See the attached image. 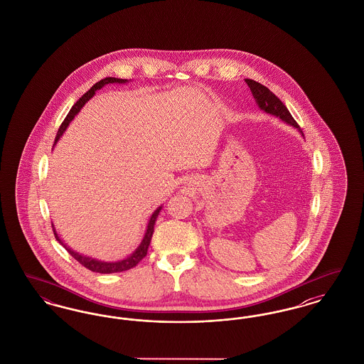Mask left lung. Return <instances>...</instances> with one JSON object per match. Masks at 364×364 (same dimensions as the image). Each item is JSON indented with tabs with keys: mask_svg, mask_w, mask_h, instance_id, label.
Wrapping results in <instances>:
<instances>
[{
	"mask_svg": "<svg viewBox=\"0 0 364 364\" xmlns=\"http://www.w3.org/2000/svg\"><path fill=\"white\" fill-rule=\"evenodd\" d=\"M245 83L250 87L251 92L255 98V102L259 106L260 110L276 116L279 120L292 125L300 131L297 122H294V119L292 117V114L289 113V110L287 109V106L282 104L267 87L262 86L260 83L255 82V80H251V79H245ZM300 134L303 135L301 131H300Z\"/></svg>",
	"mask_w": 364,
	"mask_h": 364,
	"instance_id": "1",
	"label": "left lung"
}]
</instances>
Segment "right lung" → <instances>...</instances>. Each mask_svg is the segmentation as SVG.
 I'll return each instance as SVG.
<instances>
[{
	"instance_id": "obj_1",
	"label": "right lung",
	"mask_w": 364,
	"mask_h": 364,
	"mask_svg": "<svg viewBox=\"0 0 364 364\" xmlns=\"http://www.w3.org/2000/svg\"><path fill=\"white\" fill-rule=\"evenodd\" d=\"M127 82H128L127 79L105 77V79L100 80L98 83H95L94 86L91 87V88L87 91L86 94H85V95H83V97H82L76 104L72 106L70 113L67 114L65 120L63 122L61 127H60V129H58V132H57V136H55V140H54V144L58 141V139L63 136V134L65 132V129H67V127L70 125V122L75 119V116L80 112V109L86 105L87 101H90V100L94 97L95 91L101 90L102 87L106 86V85H110V83H112V85H113V83L124 85V83H127ZM161 208H162V206H159V208H156V211L153 213V215L150 217V221H149V224H147V229H146L144 237H143L141 242L139 244L138 248H136V250H135L129 257H127L125 259L116 260V262H104V260L94 259V258H91V257H86V255H83V254H79V252H76V251L70 250V247H67V244H64V242H63V240L60 239V236L57 235V232H55V229H54V225L52 224L53 232H54V236H55L57 242H60V244H61V245H63V247L70 252V255H72L75 259L77 260L80 264H83V266H85L86 269H88V270L95 272V273H102V274L120 273V272H125V270H129V269L135 267V266L138 264L139 262L146 257L147 250H149V245H150V242H151V237H153V233H154V225H156V218H158V214H159Z\"/></svg>"
}]
</instances>
